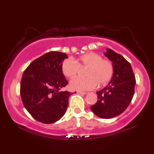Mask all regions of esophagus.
I'll return each mask as SVG.
<instances>
[{
  "mask_svg": "<svg viewBox=\"0 0 154 154\" xmlns=\"http://www.w3.org/2000/svg\"><path fill=\"white\" fill-rule=\"evenodd\" d=\"M79 94H87L88 92H82V91H78L77 92Z\"/></svg>",
  "mask_w": 154,
  "mask_h": 154,
  "instance_id": "esophagus-1",
  "label": "esophagus"
}]
</instances>
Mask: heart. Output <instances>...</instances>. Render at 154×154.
Returning <instances> with one entry per match:
<instances>
[{
    "mask_svg": "<svg viewBox=\"0 0 154 154\" xmlns=\"http://www.w3.org/2000/svg\"><path fill=\"white\" fill-rule=\"evenodd\" d=\"M80 68H87L86 77H76L70 82L71 89L78 91L90 90L105 85L110 82L114 73L113 62L102 58L100 54L90 52L75 60L68 58L62 64V71L65 76L73 78L79 72Z\"/></svg>",
    "mask_w": 154,
    "mask_h": 154,
    "instance_id": "b5f03b06",
    "label": "heart"
}]
</instances>
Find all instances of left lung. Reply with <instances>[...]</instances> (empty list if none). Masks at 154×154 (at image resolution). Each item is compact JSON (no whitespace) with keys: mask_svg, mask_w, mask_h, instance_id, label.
Here are the masks:
<instances>
[{"mask_svg":"<svg viewBox=\"0 0 154 154\" xmlns=\"http://www.w3.org/2000/svg\"><path fill=\"white\" fill-rule=\"evenodd\" d=\"M105 55L113 62L114 73L109 84L96 92L98 101L90 108L97 116L109 119L123 113L131 103L136 79L131 65L122 55L111 49Z\"/></svg>","mask_w":154,"mask_h":154,"instance_id":"left-lung-1","label":"left lung"}]
</instances>
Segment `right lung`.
I'll list each match as a JSON object with an SVG mask.
<instances>
[{
  "instance_id": "1",
  "label": "right lung",
  "mask_w": 154,
  "mask_h": 154,
  "mask_svg": "<svg viewBox=\"0 0 154 154\" xmlns=\"http://www.w3.org/2000/svg\"><path fill=\"white\" fill-rule=\"evenodd\" d=\"M66 54L50 51L36 58L23 73L20 95L32 118L43 124L59 120L66 112L71 92L61 91L69 83L62 71Z\"/></svg>"
}]
</instances>
